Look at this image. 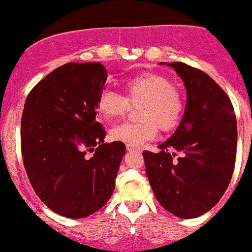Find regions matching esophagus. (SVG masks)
<instances>
[{
	"mask_svg": "<svg viewBox=\"0 0 252 252\" xmlns=\"http://www.w3.org/2000/svg\"><path fill=\"white\" fill-rule=\"evenodd\" d=\"M126 148L128 152H141V148L137 146H131V144H126Z\"/></svg>",
	"mask_w": 252,
	"mask_h": 252,
	"instance_id": "obj_1",
	"label": "esophagus"
}]
</instances>
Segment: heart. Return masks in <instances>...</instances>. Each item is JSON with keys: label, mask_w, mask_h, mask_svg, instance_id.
<instances>
[{"label": "heart", "mask_w": 252, "mask_h": 252, "mask_svg": "<svg viewBox=\"0 0 252 252\" xmlns=\"http://www.w3.org/2000/svg\"><path fill=\"white\" fill-rule=\"evenodd\" d=\"M126 98L114 91H104L99 95L96 109L105 120L111 121L125 115L128 101L141 103L142 123H124L110 129L111 138L131 146H142L153 139L160 127L164 131L175 128L184 111V99L173 82L161 74L146 72L126 79Z\"/></svg>", "instance_id": "heart-1"}]
</instances>
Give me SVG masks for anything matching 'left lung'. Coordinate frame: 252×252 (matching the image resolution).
Returning a JSON list of instances; mask_svg holds the SVG:
<instances>
[{
    "instance_id": "obj_1",
    "label": "left lung",
    "mask_w": 252,
    "mask_h": 252,
    "mask_svg": "<svg viewBox=\"0 0 252 252\" xmlns=\"http://www.w3.org/2000/svg\"><path fill=\"white\" fill-rule=\"evenodd\" d=\"M160 64L175 69L188 100L178 128L159 144L160 151L143 152L146 173L166 211L179 218H196L218 203L231 180L238 141L235 114L223 89L205 72L183 62ZM175 151L182 153L176 161Z\"/></svg>"
}]
</instances>
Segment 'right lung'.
<instances>
[{
	"label": "right lung",
	"mask_w": 252,
	"mask_h": 252,
	"mask_svg": "<svg viewBox=\"0 0 252 252\" xmlns=\"http://www.w3.org/2000/svg\"><path fill=\"white\" fill-rule=\"evenodd\" d=\"M106 77L99 62H69L39 82L24 104L21 143L29 181L50 210L67 218L88 217L108 202L126 153L123 142L104 143L95 118Z\"/></svg>",
	"instance_id": "add662e5"
}]
</instances>
